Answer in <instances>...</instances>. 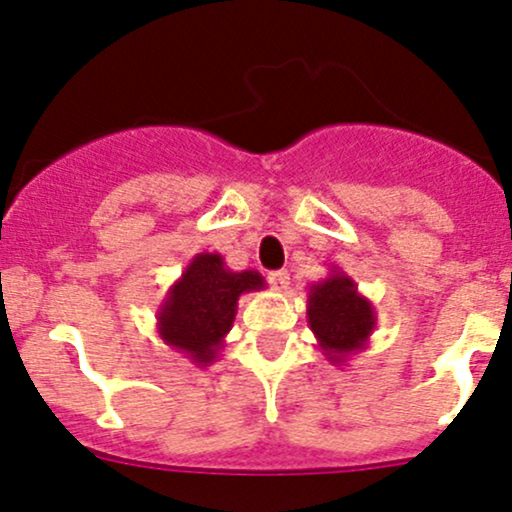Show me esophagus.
<instances>
[{
  "instance_id": "1",
  "label": "esophagus",
  "mask_w": 512,
  "mask_h": 512,
  "mask_svg": "<svg viewBox=\"0 0 512 512\" xmlns=\"http://www.w3.org/2000/svg\"><path fill=\"white\" fill-rule=\"evenodd\" d=\"M268 283H271L273 290H285L290 285V273L287 271H271L268 273Z\"/></svg>"
}]
</instances>
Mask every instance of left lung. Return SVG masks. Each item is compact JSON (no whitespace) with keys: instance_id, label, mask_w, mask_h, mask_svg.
Wrapping results in <instances>:
<instances>
[{"instance_id":"obj_1","label":"left lung","mask_w":512,"mask_h":512,"mask_svg":"<svg viewBox=\"0 0 512 512\" xmlns=\"http://www.w3.org/2000/svg\"><path fill=\"white\" fill-rule=\"evenodd\" d=\"M307 321L326 360L343 365L367 346L377 314L372 302L358 292L355 280L333 266L329 278L309 285Z\"/></svg>"}]
</instances>
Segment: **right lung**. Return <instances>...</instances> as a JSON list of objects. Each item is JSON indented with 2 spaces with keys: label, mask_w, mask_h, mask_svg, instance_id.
<instances>
[{
  "label": "right lung",
  "mask_w": 512,
  "mask_h": 512,
  "mask_svg": "<svg viewBox=\"0 0 512 512\" xmlns=\"http://www.w3.org/2000/svg\"><path fill=\"white\" fill-rule=\"evenodd\" d=\"M266 287L261 273L229 271L220 254H195L181 278L166 292L157 312V331L166 346L208 367L225 348L244 292Z\"/></svg>",
  "instance_id": "obj_1"
}]
</instances>
